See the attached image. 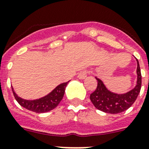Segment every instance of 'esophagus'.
I'll return each mask as SVG.
<instances>
[{"label":"esophagus","mask_w":149,"mask_h":149,"mask_svg":"<svg viewBox=\"0 0 149 149\" xmlns=\"http://www.w3.org/2000/svg\"><path fill=\"white\" fill-rule=\"evenodd\" d=\"M87 76H88V72H86V71H83V72H80V73L78 74L77 77H78L79 79L83 80V79H84V78H86V77H87Z\"/></svg>","instance_id":"obj_1"}]
</instances>
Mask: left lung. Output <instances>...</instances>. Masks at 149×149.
I'll list each match as a JSON object with an SVG mask.
<instances>
[{"mask_svg":"<svg viewBox=\"0 0 149 149\" xmlns=\"http://www.w3.org/2000/svg\"><path fill=\"white\" fill-rule=\"evenodd\" d=\"M137 61V82L136 87L126 94H115L106 88L101 80L96 77L97 80V87L91 96L90 99L92 104L99 110L107 113L116 114L125 111L136 101L139 94L142 85V74L139 63Z\"/></svg>","mask_w":149,"mask_h":149,"instance_id":"obj_1","label":"left lung"}]
</instances>
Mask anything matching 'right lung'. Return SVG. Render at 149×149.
<instances>
[{"mask_svg":"<svg viewBox=\"0 0 149 149\" xmlns=\"http://www.w3.org/2000/svg\"><path fill=\"white\" fill-rule=\"evenodd\" d=\"M68 82L69 81L61 84L46 96L39 99L33 100H24L19 97L14 92L13 88H12V91H13L14 97L19 105L30 111L42 113H46V112L53 110L58 105V104L63 98L65 88Z\"/></svg>","mask_w":149,"mask_h":149,"instance_id":"obj_1","label":"right lung"}]
</instances>
